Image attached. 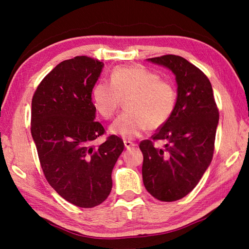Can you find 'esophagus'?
Listing matches in <instances>:
<instances>
[{"mask_svg":"<svg viewBox=\"0 0 249 249\" xmlns=\"http://www.w3.org/2000/svg\"><path fill=\"white\" fill-rule=\"evenodd\" d=\"M124 146H125V148L129 149V148H133L134 146H136V144H135V142H130V141H124Z\"/></svg>","mask_w":249,"mask_h":249,"instance_id":"34e87169","label":"esophagus"}]
</instances>
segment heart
Wrapping results in <instances>:
<instances>
[{
	"instance_id": "1",
	"label": "heart",
	"mask_w": 249,
	"mask_h": 249,
	"mask_svg": "<svg viewBox=\"0 0 249 249\" xmlns=\"http://www.w3.org/2000/svg\"><path fill=\"white\" fill-rule=\"evenodd\" d=\"M108 82L99 81L92 89V103L104 119H111L122 99H127L123 113L109 126V133L133 140L147 129L158 128L169 120L177 103L171 82L144 67H121L112 71Z\"/></svg>"
}]
</instances>
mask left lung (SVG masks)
Returning <instances> with one entry per match:
<instances>
[{"label": "left lung", "instance_id": "1", "mask_svg": "<svg viewBox=\"0 0 249 249\" xmlns=\"http://www.w3.org/2000/svg\"><path fill=\"white\" fill-rule=\"evenodd\" d=\"M147 60L169 69L178 86L169 120L153 141L140 144L146 190L157 200L172 202L196 188L212 161L218 109L210 80L187 59L166 54ZM154 140H162L165 145L155 146Z\"/></svg>", "mask_w": 249, "mask_h": 249}]
</instances>
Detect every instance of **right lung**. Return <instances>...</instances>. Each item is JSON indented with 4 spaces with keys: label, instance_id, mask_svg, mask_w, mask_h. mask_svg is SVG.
Returning <instances> with one entry per match:
<instances>
[{
    "label": "right lung",
    "instance_id": "add662e5",
    "mask_svg": "<svg viewBox=\"0 0 249 249\" xmlns=\"http://www.w3.org/2000/svg\"><path fill=\"white\" fill-rule=\"evenodd\" d=\"M104 64L78 56L57 65L43 79L32 101V136L48 183L80 208L102 203L112 190V170L124 150L120 137L104 134L95 122L92 89Z\"/></svg>",
    "mask_w": 249,
    "mask_h": 249
}]
</instances>
